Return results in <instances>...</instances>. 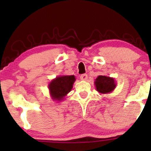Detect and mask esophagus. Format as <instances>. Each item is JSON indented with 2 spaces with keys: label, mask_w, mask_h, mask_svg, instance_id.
Returning a JSON list of instances; mask_svg holds the SVG:
<instances>
[{
  "label": "esophagus",
  "mask_w": 151,
  "mask_h": 151,
  "mask_svg": "<svg viewBox=\"0 0 151 151\" xmlns=\"http://www.w3.org/2000/svg\"><path fill=\"white\" fill-rule=\"evenodd\" d=\"M87 77H88V76L86 74H83L80 76V79H81V80H86Z\"/></svg>",
  "instance_id": "1"
}]
</instances>
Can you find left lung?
Segmentation results:
<instances>
[{"instance_id":"left-lung-1","label":"left lung","mask_w":151,"mask_h":151,"mask_svg":"<svg viewBox=\"0 0 151 151\" xmlns=\"http://www.w3.org/2000/svg\"><path fill=\"white\" fill-rule=\"evenodd\" d=\"M94 84L96 91L100 93H110L116 86L115 79L107 76L99 75L95 79Z\"/></svg>"}]
</instances>
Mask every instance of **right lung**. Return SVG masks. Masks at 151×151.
Returning a JSON list of instances; mask_svg holds the SVG:
<instances>
[{"label":"right lung","instance_id":"1","mask_svg":"<svg viewBox=\"0 0 151 151\" xmlns=\"http://www.w3.org/2000/svg\"><path fill=\"white\" fill-rule=\"evenodd\" d=\"M75 80L74 75H60L53 79L48 84L52 99L58 102L63 101L72 90Z\"/></svg>","mask_w":151,"mask_h":151}]
</instances>
